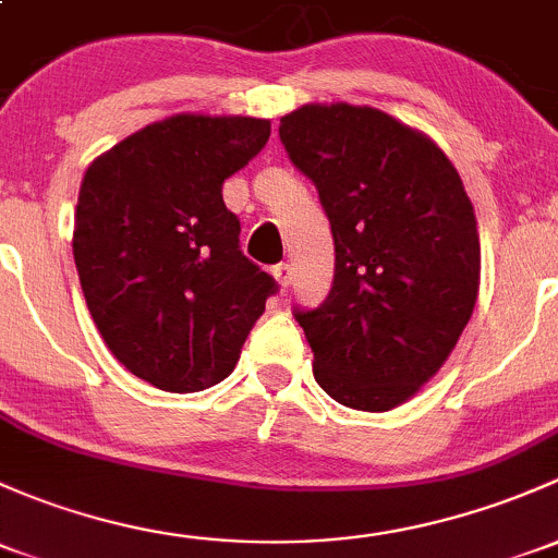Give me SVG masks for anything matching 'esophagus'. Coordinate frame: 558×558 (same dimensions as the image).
<instances>
[{
    "instance_id": "esophagus-1",
    "label": "esophagus",
    "mask_w": 558,
    "mask_h": 558,
    "mask_svg": "<svg viewBox=\"0 0 558 558\" xmlns=\"http://www.w3.org/2000/svg\"><path fill=\"white\" fill-rule=\"evenodd\" d=\"M272 275H275V280H278V283L283 286V289H289L291 278H294V269H291V264L283 262V264H275Z\"/></svg>"
}]
</instances>
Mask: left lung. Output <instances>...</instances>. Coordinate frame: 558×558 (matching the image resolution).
Returning <instances> with one entry per match:
<instances>
[{
  "label": "left lung",
  "instance_id": "8db88e82",
  "mask_svg": "<svg viewBox=\"0 0 558 558\" xmlns=\"http://www.w3.org/2000/svg\"><path fill=\"white\" fill-rule=\"evenodd\" d=\"M280 141L318 190L333 238L331 291L294 307L333 401L387 412L441 368L478 294L476 214L449 157L368 107H302Z\"/></svg>",
  "mask_w": 558,
  "mask_h": 558
}]
</instances>
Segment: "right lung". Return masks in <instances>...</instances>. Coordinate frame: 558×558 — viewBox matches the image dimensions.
<instances>
[{"instance_id": "1", "label": "right lung", "mask_w": 558, "mask_h": 558, "mask_svg": "<svg viewBox=\"0 0 558 558\" xmlns=\"http://www.w3.org/2000/svg\"><path fill=\"white\" fill-rule=\"evenodd\" d=\"M269 138L256 117L175 114L98 157L82 179L74 264L111 355L144 383H221L278 283L240 251L221 184Z\"/></svg>"}]
</instances>
